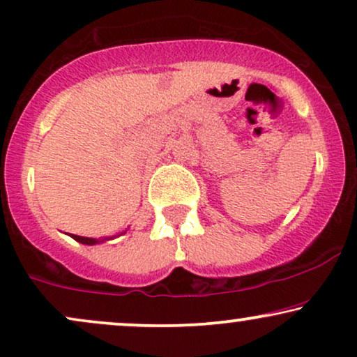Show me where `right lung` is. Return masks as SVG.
<instances>
[{
    "instance_id": "1",
    "label": "right lung",
    "mask_w": 357,
    "mask_h": 357,
    "mask_svg": "<svg viewBox=\"0 0 357 357\" xmlns=\"http://www.w3.org/2000/svg\"><path fill=\"white\" fill-rule=\"evenodd\" d=\"M70 237L74 238V241L80 242V243H85V245H96V243H98V242H105V241H110V238H114V237H107V238H90V237L74 236V234H70Z\"/></svg>"
}]
</instances>
